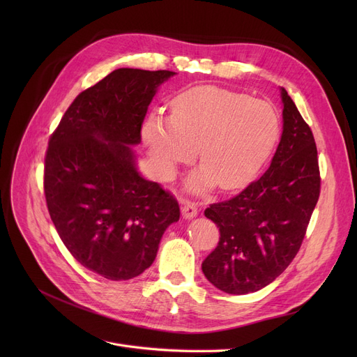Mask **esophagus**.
<instances>
[{"label":"esophagus","mask_w":357,"mask_h":357,"mask_svg":"<svg viewBox=\"0 0 357 357\" xmlns=\"http://www.w3.org/2000/svg\"><path fill=\"white\" fill-rule=\"evenodd\" d=\"M181 213H182V217L186 218V220H191L194 217H197L198 214V208L197 205L194 202H190V201H182L181 202Z\"/></svg>","instance_id":"34e87169"}]
</instances>
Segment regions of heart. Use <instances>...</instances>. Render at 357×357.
<instances>
[{
	"label": "heart",
	"mask_w": 357,
	"mask_h": 357,
	"mask_svg": "<svg viewBox=\"0 0 357 357\" xmlns=\"http://www.w3.org/2000/svg\"><path fill=\"white\" fill-rule=\"evenodd\" d=\"M279 116L266 101L215 85L194 86L171 102V116L153 111L142 127V140L158 174L174 176L197 156L201 167L186 188L202 194L217 185L222 191L249 183L279 137Z\"/></svg>",
	"instance_id": "heart-1"
}]
</instances>
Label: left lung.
I'll list each match as a JSON object with an SVG mask.
<instances>
[{"label": "left lung", "mask_w": 357, "mask_h": 357, "mask_svg": "<svg viewBox=\"0 0 357 357\" xmlns=\"http://www.w3.org/2000/svg\"><path fill=\"white\" fill-rule=\"evenodd\" d=\"M279 92L284 126L269 169L238 195L204 213L220 229V241L202 261V272L226 294L256 292L289 266L320 197L312 131L288 92Z\"/></svg>", "instance_id": "obj_1"}]
</instances>
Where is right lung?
<instances>
[{"label": "right lung", "mask_w": 357, "mask_h": 357, "mask_svg": "<svg viewBox=\"0 0 357 357\" xmlns=\"http://www.w3.org/2000/svg\"><path fill=\"white\" fill-rule=\"evenodd\" d=\"M171 70L120 68L85 89L49 140L45 195L63 245L111 280L143 273L163 233L179 220L176 199L137 169L131 146Z\"/></svg>", "instance_id": "add662e5"}]
</instances>
